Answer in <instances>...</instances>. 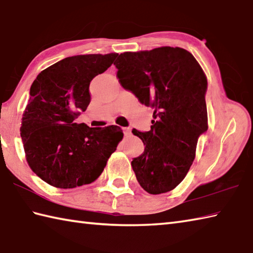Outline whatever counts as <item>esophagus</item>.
I'll return each mask as SVG.
<instances>
[{"mask_svg": "<svg viewBox=\"0 0 253 253\" xmlns=\"http://www.w3.org/2000/svg\"><path fill=\"white\" fill-rule=\"evenodd\" d=\"M123 133H125L126 135H128V134H131V128L130 127H123Z\"/></svg>", "mask_w": 253, "mask_h": 253, "instance_id": "34e87169", "label": "esophagus"}]
</instances>
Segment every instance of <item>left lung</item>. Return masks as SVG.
Wrapping results in <instances>:
<instances>
[{
    "label": "left lung",
    "instance_id": "left-lung-1",
    "mask_svg": "<svg viewBox=\"0 0 253 253\" xmlns=\"http://www.w3.org/2000/svg\"><path fill=\"white\" fill-rule=\"evenodd\" d=\"M117 76L141 104L154 109L148 132L132 131L145 149L131 165L149 194L171 191L187 176L198 138L208 131V79L194 56L179 47L121 53Z\"/></svg>",
    "mask_w": 253,
    "mask_h": 253
}]
</instances>
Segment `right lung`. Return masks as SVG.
<instances>
[{"instance_id":"obj_1","label":"right lung","mask_w":253,"mask_h":253,"mask_svg":"<svg viewBox=\"0 0 253 253\" xmlns=\"http://www.w3.org/2000/svg\"><path fill=\"white\" fill-rule=\"evenodd\" d=\"M117 56H69L41 71L30 87L20 126L25 157L30 169L52 187L73 189L94 182L122 140L119 126L75 122L90 102V81Z\"/></svg>"}]
</instances>
